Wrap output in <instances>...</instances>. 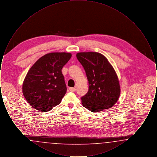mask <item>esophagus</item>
Listing matches in <instances>:
<instances>
[{
  "label": "esophagus",
  "instance_id": "1",
  "mask_svg": "<svg viewBox=\"0 0 157 157\" xmlns=\"http://www.w3.org/2000/svg\"><path fill=\"white\" fill-rule=\"evenodd\" d=\"M69 90L71 92H75L76 90V88H69Z\"/></svg>",
  "mask_w": 157,
  "mask_h": 157
}]
</instances>
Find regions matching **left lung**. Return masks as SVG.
Returning <instances> with one entry per match:
<instances>
[{
    "mask_svg": "<svg viewBox=\"0 0 157 157\" xmlns=\"http://www.w3.org/2000/svg\"><path fill=\"white\" fill-rule=\"evenodd\" d=\"M76 57L85 69L89 83L87 94L81 98L83 106L92 112L111 108L121 93L118 78L111 64L100 53L79 52Z\"/></svg>",
    "mask_w": 157,
    "mask_h": 157,
    "instance_id": "8db88e82",
    "label": "left lung"
}]
</instances>
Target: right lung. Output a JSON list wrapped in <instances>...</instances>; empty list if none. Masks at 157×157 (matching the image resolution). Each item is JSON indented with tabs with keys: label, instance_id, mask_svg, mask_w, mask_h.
I'll use <instances>...</instances> for the list:
<instances>
[{
	"label": "right lung",
	"instance_id": "obj_1",
	"mask_svg": "<svg viewBox=\"0 0 157 157\" xmlns=\"http://www.w3.org/2000/svg\"><path fill=\"white\" fill-rule=\"evenodd\" d=\"M71 56V53H49L30 67L23 81L22 92L31 106L47 112L59 104L67 90L62 69Z\"/></svg>",
	"mask_w": 157,
	"mask_h": 157
}]
</instances>
